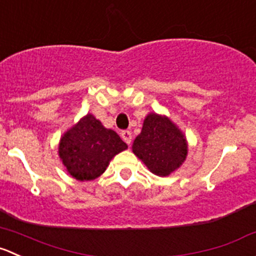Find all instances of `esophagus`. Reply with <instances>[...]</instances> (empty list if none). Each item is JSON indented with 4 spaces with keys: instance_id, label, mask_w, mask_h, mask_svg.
Returning a JSON list of instances; mask_svg holds the SVG:
<instances>
[{
    "instance_id": "esophagus-1",
    "label": "esophagus",
    "mask_w": 256,
    "mask_h": 256,
    "mask_svg": "<svg viewBox=\"0 0 256 256\" xmlns=\"http://www.w3.org/2000/svg\"><path fill=\"white\" fill-rule=\"evenodd\" d=\"M121 138H124V141H125L128 145H130L131 140H132V134H131V131L128 130H124L122 132H121Z\"/></svg>"
}]
</instances>
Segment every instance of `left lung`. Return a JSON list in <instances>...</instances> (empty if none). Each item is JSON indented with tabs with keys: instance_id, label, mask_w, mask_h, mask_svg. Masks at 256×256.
<instances>
[{
	"instance_id": "8db88e82",
	"label": "left lung",
	"mask_w": 256,
	"mask_h": 256,
	"mask_svg": "<svg viewBox=\"0 0 256 256\" xmlns=\"http://www.w3.org/2000/svg\"><path fill=\"white\" fill-rule=\"evenodd\" d=\"M132 151L151 172L168 176L184 162L188 145L182 132L168 118L148 114Z\"/></svg>"
}]
</instances>
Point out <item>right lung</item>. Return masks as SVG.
<instances>
[{"label": "right lung", "mask_w": 256, "mask_h": 256, "mask_svg": "<svg viewBox=\"0 0 256 256\" xmlns=\"http://www.w3.org/2000/svg\"><path fill=\"white\" fill-rule=\"evenodd\" d=\"M126 148L115 131L105 128L88 114L62 136L58 155L70 175L88 181L98 178L111 158Z\"/></svg>", "instance_id": "obj_1"}]
</instances>
